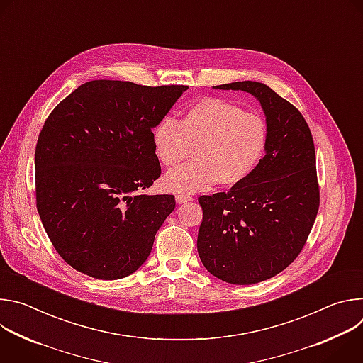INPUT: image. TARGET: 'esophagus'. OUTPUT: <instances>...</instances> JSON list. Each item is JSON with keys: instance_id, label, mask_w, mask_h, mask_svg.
Returning <instances> with one entry per match:
<instances>
[{"instance_id": "obj_1", "label": "esophagus", "mask_w": 363, "mask_h": 363, "mask_svg": "<svg viewBox=\"0 0 363 363\" xmlns=\"http://www.w3.org/2000/svg\"><path fill=\"white\" fill-rule=\"evenodd\" d=\"M192 199V195H185V194H178L177 195V202L178 203H184V202H188Z\"/></svg>"}]
</instances>
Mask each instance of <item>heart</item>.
I'll return each mask as SVG.
<instances>
[{"label": "heart", "mask_w": 363, "mask_h": 363, "mask_svg": "<svg viewBox=\"0 0 363 363\" xmlns=\"http://www.w3.org/2000/svg\"><path fill=\"white\" fill-rule=\"evenodd\" d=\"M267 139L264 121L231 101L208 97L189 106L179 122L164 118L152 130L153 153L171 171L162 179L169 192L192 194L242 182L262 158Z\"/></svg>", "instance_id": "1"}]
</instances>
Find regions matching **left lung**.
<instances>
[{"label":"left lung","instance_id":"1","mask_svg":"<svg viewBox=\"0 0 363 363\" xmlns=\"http://www.w3.org/2000/svg\"><path fill=\"white\" fill-rule=\"evenodd\" d=\"M216 87L260 100L267 118L266 155L228 192L198 198L196 247L213 276L254 284L289 267L312 231L320 205L315 142L300 111L269 86L247 80Z\"/></svg>","mask_w":363,"mask_h":363}]
</instances>
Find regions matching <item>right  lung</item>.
<instances>
[{"label":"right lung","mask_w":363,"mask_h":363,"mask_svg":"<svg viewBox=\"0 0 363 363\" xmlns=\"http://www.w3.org/2000/svg\"><path fill=\"white\" fill-rule=\"evenodd\" d=\"M188 87L91 80L45 119L35 145V205L63 260L100 280L136 272L175 208L140 195L161 177L152 128Z\"/></svg>","instance_id":"1"}]
</instances>
